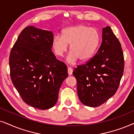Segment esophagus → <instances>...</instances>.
<instances>
[{"label":"esophagus","mask_w":134,"mask_h":134,"mask_svg":"<svg viewBox=\"0 0 134 134\" xmlns=\"http://www.w3.org/2000/svg\"><path fill=\"white\" fill-rule=\"evenodd\" d=\"M67 70H68L69 75H72V73H73L72 69L70 68V67H68V68H67Z\"/></svg>","instance_id":"1"}]
</instances>
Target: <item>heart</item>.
I'll return each instance as SVG.
<instances>
[{
  "mask_svg": "<svg viewBox=\"0 0 134 134\" xmlns=\"http://www.w3.org/2000/svg\"><path fill=\"white\" fill-rule=\"evenodd\" d=\"M100 34L97 29L83 24L66 27L62 36L54 35L52 47L57 56L61 57L70 44V53L67 58V63L74 65L79 59L85 61L93 56L99 46Z\"/></svg>",
  "mask_w": 134,
  "mask_h": 134,
  "instance_id": "heart-1",
  "label": "heart"
}]
</instances>
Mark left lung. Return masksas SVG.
<instances>
[{
  "label": "left lung",
  "instance_id": "1",
  "mask_svg": "<svg viewBox=\"0 0 134 134\" xmlns=\"http://www.w3.org/2000/svg\"><path fill=\"white\" fill-rule=\"evenodd\" d=\"M102 42L93 58L74 69L77 92L83 104L101 105L116 93L124 72V55L110 26L102 29Z\"/></svg>",
  "mask_w": 134,
  "mask_h": 134
}]
</instances>
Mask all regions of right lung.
Instances as JSON below:
<instances>
[{"label":"right lung","instance_id":"add662e5","mask_svg":"<svg viewBox=\"0 0 134 134\" xmlns=\"http://www.w3.org/2000/svg\"><path fill=\"white\" fill-rule=\"evenodd\" d=\"M51 31L31 26L21 32L9 58L10 76L24 102L40 110L52 108L68 76L64 62L52 52Z\"/></svg>","mask_w":134,"mask_h":134}]
</instances>
